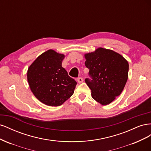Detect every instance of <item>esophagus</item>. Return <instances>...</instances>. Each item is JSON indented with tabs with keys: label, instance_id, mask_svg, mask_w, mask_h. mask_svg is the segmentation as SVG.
Here are the masks:
<instances>
[{
	"label": "esophagus",
	"instance_id": "34e87169",
	"mask_svg": "<svg viewBox=\"0 0 151 151\" xmlns=\"http://www.w3.org/2000/svg\"><path fill=\"white\" fill-rule=\"evenodd\" d=\"M83 81H84V79L83 78V77H79V78H77V82H78L79 84L83 83Z\"/></svg>",
	"mask_w": 151,
	"mask_h": 151
}]
</instances>
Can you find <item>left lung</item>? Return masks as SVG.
Returning <instances> with one entry per match:
<instances>
[{
	"instance_id": "left-lung-1",
	"label": "left lung",
	"mask_w": 151,
	"mask_h": 151,
	"mask_svg": "<svg viewBox=\"0 0 151 151\" xmlns=\"http://www.w3.org/2000/svg\"><path fill=\"white\" fill-rule=\"evenodd\" d=\"M85 65L92 80L85 82L92 98L102 105L111 103L122 92L129 76V63L118 53L98 48L84 54Z\"/></svg>"
}]
</instances>
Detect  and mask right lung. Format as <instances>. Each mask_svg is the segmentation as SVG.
I'll return each mask as SVG.
<instances>
[{"instance_id":"obj_1","label":"right lung","mask_w":151,"mask_h":151,"mask_svg":"<svg viewBox=\"0 0 151 151\" xmlns=\"http://www.w3.org/2000/svg\"><path fill=\"white\" fill-rule=\"evenodd\" d=\"M64 58L63 54L48 50L36 58L27 72L32 93L48 106H60L74 94L77 83L62 67Z\"/></svg>"}]
</instances>
